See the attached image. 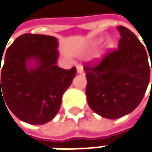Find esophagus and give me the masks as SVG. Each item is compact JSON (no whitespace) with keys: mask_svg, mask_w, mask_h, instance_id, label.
I'll use <instances>...</instances> for the list:
<instances>
[{"mask_svg":"<svg viewBox=\"0 0 152 152\" xmlns=\"http://www.w3.org/2000/svg\"><path fill=\"white\" fill-rule=\"evenodd\" d=\"M76 69H77V72L79 74H83L84 72V69H83V66L82 64H77L76 65Z\"/></svg>","mask_w":152,"mask_h":152,"instance_id":"obj_1","label":"esophagus"}]
</instances>
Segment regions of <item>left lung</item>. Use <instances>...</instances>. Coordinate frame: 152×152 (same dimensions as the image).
I'll return each instance as SVG.
<instances>
[{"mask_svg": "<svg viewBox=\"0 0 152 152\" xmlns=\"http://www.w3.org/2000/svg\"><path fill=\"white\" fill-rule=\"evenodd\" d=\"M117 30L121 35L118 48L110 50L100 61L84 64L88 103L94 113L107 119L121 118L138 107L151 74L142 43L126 27L120 26Z\"/></svg>", "mask_w": 152, "mask_h": 152, "instance_id": "8db88e82", "label": "left lung"}]
</instances>
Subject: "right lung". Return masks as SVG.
I'll use <instances>...</instances> for the list:
<instances>
[{"label":"right lung","instance_id":"obj_1","mask_svg":"<svg viewBox=\"0 0 152 152\" xmlns=\"http://www.w3.org/2000/svg\"><path fill=\"white\" fill-rule=\"evenodd\" d=\"M57 48L58 41L52 36L26 33L7 50L3 66L0 64V100L4 98L20 121L43 125L60 109L63 94L71 84L76 69L58 67ZM30 59L37 61V67L27 69Z\"/></svg>","mask_w":152,"mask_h":152}]
</instances>
